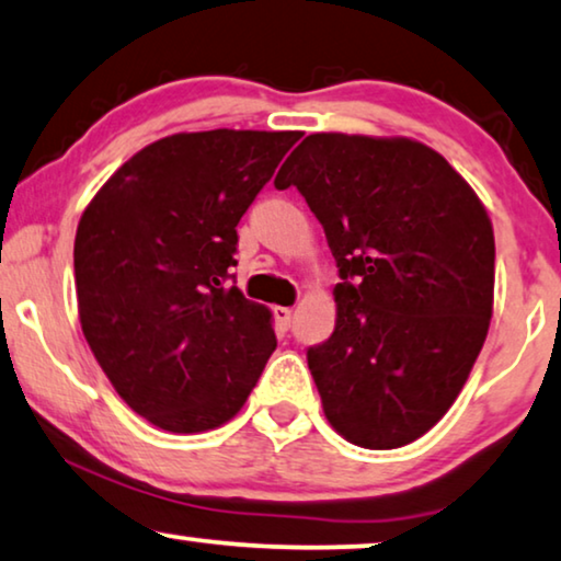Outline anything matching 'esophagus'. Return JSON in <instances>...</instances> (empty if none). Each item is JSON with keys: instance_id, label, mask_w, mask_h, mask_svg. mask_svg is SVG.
I'll use <instances>...</instances> for the list:
<instances>
[{"instance_id": "34e87169", "label": "esophagus", "mask_w": 561, "mask_h": 561, "mask_svg": "<svg viewBox=\"0 0 561 561\" xmlns=\"http://www.w3.org/2000/svg\"><path fill=\"white\" fill-rule=\"evenodd\" d=\"M273 313H275V321H278L280 329H288L290 327V319H294V311H290V308L275 306Z\"/></svg>"}]
</instances>
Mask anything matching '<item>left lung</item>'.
Segmentation results:
<instances>
[{"label":"left lung","mask_w":561,"mask_h":561,"mask_svg":"<svg viewBox=\"0 0 561 561\" xmlns=\"http://www.w3.org/2000/svg\"><path fill=\"white\" fill-rule=\"evenodd\" d=\"M298 186L344 283L336 327L308 348L344 440L392 450L458 400L493 316V225L462 176L408 136L311 134L275 186Z\"/></svg>","instance_id":"obj_1"}]
</instances>
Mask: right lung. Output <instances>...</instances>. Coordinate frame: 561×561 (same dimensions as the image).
Here are the masks:
<instances>
[{
    "label": "right lung",
    "mask_w": 561,
    "mask_h": 561,
    "mask_svg": "<svg viewBox=\"0 0 561 561\" xmlns=\"http://www.w3.org/2000/svg\"><path fill=\"white\" fill-rule=\"evenodd\" d=\"M300 131L172 134L88 202L76 232L83 336L134 412L167 433L232 420L275 352L273 313L225 288L240 217Z\"/></svg>",
    "instance_id": "obj_1"
}]
</instances>
